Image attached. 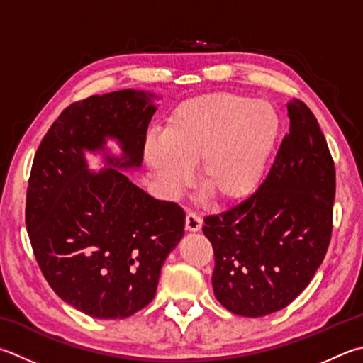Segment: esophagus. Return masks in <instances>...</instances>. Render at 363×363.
I'll return each mask as SVG.
<instances>
[{
	"label": "esophagus",
	"mask_w": 363,
	"mask_h": 363,
	"mask_svg": "<svg viewBox=\"0 0 363 363\" xmlns=\"http://www.w3.org/2000/svg\"><path fill=\"white\" fill-rule=\"evenodd\" d=\"M201 225H203V222H201L199 216H196L195 213H187V216H186V230H187V232H199Z\"/></svg>",
	"instance_id": "esophagus-1"
}]
</instances>
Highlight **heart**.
I'll return each mask as SVG.
<instances>
[{"mask_svg":"<svg viewBox=\"0 0 363 363\" xmlns=\"http://www.w3.org/2000/svg\"><path fill=\"white\" fill-rule=\"evenodd\" d=\"M279 133V117L267 101L209 94L182 103L163 135H150L144 160L162 190L174 196L199 181L217 203H238L260 186Z\"/></svg>","mask_w":363,"mask_h":363,"instance_id":"heart-1","label":"heart"}]
</instances>
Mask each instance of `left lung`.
Returning a JSON list of instances; mask_svg holds the SVG:
<instances>
[{
    "mask_svg": "<svg viewBox=\"0 0 363 363\" xmlns=\"http://www.w3.org/2000/svg\"><path fill=\"white\" fill-rule=\"evenodd\" d=\"M291 131L265 181L220 214L204 217L214 249L213 289L233 314L262 318L286 308L313 279L332 235L335 167L318 118L287 104Z\"/></svg>",
    "mask_w": 363,
    "mask_h": 363,
    "instance_id": "1",
    "label": "left lung"
}]
</instances>
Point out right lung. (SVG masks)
<instances>
[{"mask_svg":"<svg viewBox=\"0 0 363 363\" xmlns=\"http://www.w3.org/2000/svg\"><path fill=\"white\" fill-rule=\"evenodd\" d=\"M160 98L127 89L71 104L33 160L26 192L33 252L54 292L91 318L123 319L147 306L184 236V211L123 173L141 168ZM87 153L101 155L105 168L90 170Z\"/></svg>","mask_w":363,"mask_h":363,"instance_id":"1","label":"right lung"}]
</instances>
